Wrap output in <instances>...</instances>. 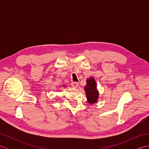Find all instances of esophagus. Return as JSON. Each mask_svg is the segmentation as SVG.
<instances>
[{"mask_svg":"<svg viewBox=\"0 0 149 149\" xmlns=\"http://www.w3.org/2000/svg\"><path fill=\"white\" fill-rule=\"evenodd\" d=\"M71 85H72V86L73 88H77V86H78L79 83H77V82H72V83H71Z\"/></svg>","mask_w":149,"mask_h":149,"instance_id":"34e87169","label":"esophagus"}]
</instances>
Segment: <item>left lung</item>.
Segmentation results:
<instances>
[{
	"label": "left lung",
	"instance_id": "8db88e82",
	"mask_svg": "<svg viewBox=\"0 0 149 149\" xmlns=\"http://www.w3.org/2000/svg\"><path fill=\"white\" fill-rule=\"evenodd\" d=\"M84 90L86 91L88 102L90 104L96 102L99 97V93L97 90L95 81L93 77H90L87 80Z\"/></svg>",
	"mask_w": 149,
	"mask_h": 149
}]
</instances>
